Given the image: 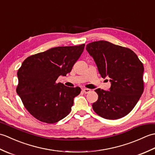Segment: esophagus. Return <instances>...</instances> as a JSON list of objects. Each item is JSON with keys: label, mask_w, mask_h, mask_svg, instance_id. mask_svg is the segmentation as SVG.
<instances>
[{"label": "esophagus", "mask_w": 155, "mask_h": 155, "mask_svg": "<svg viewBox=\"0 0 155 155\" xmlns=\"http://www.w3.org/2000/svg\"><path fill=\"white\" fill-rule=\"evenodd\" d=\"M83 92L84 93H85V94H87V93H90L91 90L88 89V88H83Z\"/></svg>", "instance_id": "obj_1"}]
</instances>
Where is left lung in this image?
I'll use <instances>...</instances> for the list:
<instances>
[{"label": "left lung", "mask_w": 155, "mask_h": 155, "mask_svg": "<svg viewBox=\"0 0 155 155\" xmlns=\"http://www.w3.org/2000/svg\"><path fill=\"white\" fill-rule=\"evenodd\" d=\"M86 49L103 78H110L109 91L97 88L98 100L93 104L95 113L106 119L126 116L133 109L143 93L144 67L129 48L105 41L88 44Z\"/></svg>", "instance_id": "left-lung-1"}]
</instances>
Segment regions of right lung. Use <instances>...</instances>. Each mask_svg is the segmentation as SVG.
<instances>
[{"label": "right lung", "instance_id": "obj_1", "mask_svg": "<svg viewBox=\"0 0 155 155\" xmlns=\"http://www.w3.org/2000/svg\"><path fill=\"white\" fill-rule=\"evenodd\" d=\"M84 46L52 48L23 61L17 72L16 93L27 110L38 120L55 123L71 112L81 88L68 87L57 80L71 72Z\"/></svg>", "mask_w": 155, "mask_h": 155}]
</instances>
